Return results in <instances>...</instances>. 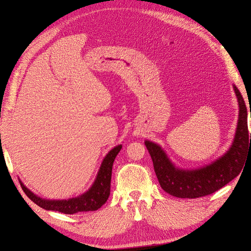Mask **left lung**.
I'll return each mask as SVG.
<instances>
[{
	"mask_svg": "<svg viewBox=\"0 0 251 251\" xmlns=\"http://www.w3.org/2000/svg\"><path fill=\"white\" fill-rule=\"evenodd\" d=\"M232 88L239 104L237 128L229 149L214 161L200 168L181 169L173 163L166 151L158 143L144 140L153 160L159 184L164 192L177 198H200L229 183L242 171L251 151V133H248L245 101L238 88L234 85Z\"/></svg>",
	"mask_w": 251,
	"mask_h": 251,
	"instance_id": "8db88e82",
	"label": "left lung"
}]
</instances>
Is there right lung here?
<instances>
[{
	"label": "right lung",
	"mask_w": 251,
	"mask_h": 251,
	"mask_svg": "<svg viewBox=\"0 0 251 251\" xmlns=\"http://www.w3.org/2000/svg\"><path fill=\"white\" fill-rule=\"evenodd\" d=\"M121 148H123V144H118V146L114 147L109 153L104 156L92 185H91V187L87 192L77 197H73V198L63 200L44 199L42 197L32 193L20 180L21 186L24 189L25 194L30 199H31L35 204L39 205V206L46 210L59 211L67 215H73L81 211L97 210L107 202L110 196L112 166Z\"/></svg>",
	"instance_id": "obj_1"
}]
</instances>
